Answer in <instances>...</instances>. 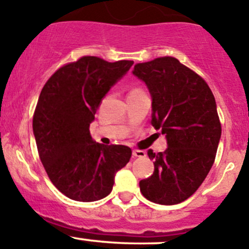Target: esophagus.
I'll return each instance as SVG.
<instances>
[{
    "label": "esophagus",
    "mask_w": 249,
    "mask_h": 249,
    "mask_svg": "<svg viewBox=\"0 0 249 249\" xmlns=\"http://www.w3.org/2000/svg\"><path fill=\"white\" fill-rule=\"evenodd\" d=\"M132 155H134L135 158H144L145 157V152H144V150L134 149V150H132Z\"/></svg>",
    "instance_id": "34e87169"
}]
</instances>
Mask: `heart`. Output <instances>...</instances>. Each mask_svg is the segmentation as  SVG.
I'll return each mask as SVG.
<instances>
[{
    "label": "heart",
    "instance_id": "heart-1",
    "mask_svg": "<svg viewBox=\"0 0 249 249\" xmlns=\"http://www.w3.org/2000/svg\"><path fill=\"white\" fill-rule=\"evenodd\" d=\"M135 90H140V89H134V90H132V91H135Z\"/></svg>",
    "mask_w": 249,
    "mask_h": 249
}]
</instances>
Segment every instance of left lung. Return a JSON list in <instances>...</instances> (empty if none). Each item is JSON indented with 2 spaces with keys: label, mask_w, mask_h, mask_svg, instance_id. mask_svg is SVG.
I'll use <instances>...</instances> for the list:
<instances>
[{
  "label": "left lung",
  "mask_w": 249,
  "mask_h": 249,
  "mask_svg": "<svg viewBox=\"0 0 249 249\" xmlns=\"http://www.w3.org/2000/svg\"><path fill=\"white\" fill-rule=\"evenodd\" d=\"M132 73L152 95V124L166 136L165 152L148 150L154 172L140 182L149 201L176 205L192 196L215 159L222 125L214 96L202 77L176 57L135 65Z\"/></svg>",
  "instance_id": "obj_1"
}]
</instances>
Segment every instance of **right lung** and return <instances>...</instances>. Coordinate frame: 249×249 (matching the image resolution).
<instances>
[{
    "label": "right lung",
    "mask_w": 249,
    "mask_h": 249,
    "mask_svg": "<svg viewBox=\"0 0 249 249\" xmlns=\"http://www.w3.org/2000/svg\"><path fill=\"white\" fill-rule=\"evenodd\" d=\"M132 64L87 55L56 70L42 89L32 119L39 159L53 184L70 199L106 197L115 173L131 158L126 145L95 142L89 126L102 97Z\"/></svg>",
    "instance_id": "1"
}]
</instances>
